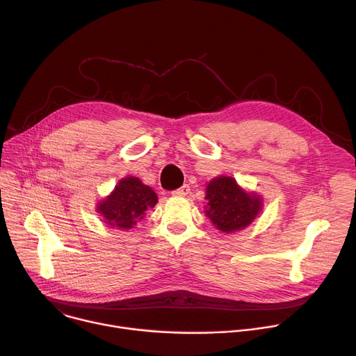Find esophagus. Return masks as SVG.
I'll use <instances>...</instances> for the list:
<instances>
[{"label": "esophagus", "mask_w": 356, "mask_h": 356, "mask_svg": "<svg viewBox=\"0 0 356 356\" xmlns=\"http://www.w3.org/2000/svg\"><path fill=\"white\" fill-rule=\"evenodd\" d=\"M188 193H190L188 184H184V186H181L180 188H176L175 191H172V194H173V195H177V197H184V195H187Z\"/></svg>", "instance_id": "esophagus-1"}]
</instances>
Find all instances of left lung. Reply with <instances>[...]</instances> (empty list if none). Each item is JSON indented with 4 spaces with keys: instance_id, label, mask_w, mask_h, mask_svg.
Returning a JSON list of instances; mask_svg holds the SVG:
<instances>
[{
    "instance_id": "1",
    "label": "left lung",
    "mask_w": 356,
    "mask_h": 356,
    "mask_svg": "<svg viewBox=\"0 0 356 356\" xmlns=\"http://www.w3.org/2000/svg\"><path fill=\"white\" fill-rule=\"evenodd\" d=\"M206 193V214L222 232L245 228L262 209L261 197L245 193L232 177L221 176L211 180Z\"/></svg>"
}]
</instances>
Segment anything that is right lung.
Masks as SVG:
<instances>
[{
  "instance_id": "right-lung-1",
  "label": "right lung",
  "mask_w": 356,
  "mask_h": 356,
  "mask_svg": "<svg viewBox=\"0 0 356 356\" xmlns=\"http://www.w3.org/2000/svg\"><path fill=\"white\" fill-rule=\"evenodd\" d=\"M156 193L145 186L136 177L122 179L111 195L99 202L98 213L104 217V222L114 228L129 229L142 220L145 211L155 207Z\"/></svg>"
}]
</instances>
